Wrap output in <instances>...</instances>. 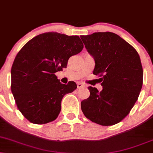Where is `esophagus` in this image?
<instances>
[{
    "instance_id": "34e87169",
    "label": "esophagus",
    "mask_w": 153,
    "mask_h": 153,
    "mask_svg": "<svg viewBox=\"0 0 153 153\" xmlns=\"http://www.w3.org/2000/svg\"><path fill=\"white\" fill-rule=\"evenodd\" d=\"M84 87H85V85L82 84V83H80V82H78V84H77V88H78V89H80L82 88H84Z\"/></svg>"
}]
</instances>
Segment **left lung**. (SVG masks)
Returning <instances> with one entry per match:
<instances>
[{
	"mask_svg": "<svg viewBox=\"0 0 153 153\" xmlns=\"http://www.w3.org/2000/svg\"><path fill=\"white\" fill-rule=\"evenodd\" d=\"M95 62L93 74L102 77V90L89 87L90 95L81 102L84 115L97 124L112 126L124 119L138 100L143 71L138 52L112 32L80 36Z\"/></svg>",
	"mask_w": 153,
	"mask_h": 153,
	"instance_id": "left-lung-1",
	"label": "left lung"
}]
</instances>
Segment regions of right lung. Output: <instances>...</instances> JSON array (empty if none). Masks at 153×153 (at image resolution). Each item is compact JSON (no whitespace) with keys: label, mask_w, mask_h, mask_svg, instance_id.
Listing matches in <instances>:
<instances>
[{"label":"right lung","mask_w":153,"mask_h":153,"mask_svg":"<svg viewBox=\"0 0 153 153\" xmlns=\"http://www.w3.org/2000/svg\"><path fill=\"white\" fill-rule=\"evenodd\" d=\"M78 36L46 32L23 46L11 69V91L17 108L31 123L54 121L61 109L63 96L77 88L75 82L62 84L54 74L66 68L69 58L80 53Z\"/></svg>","instance_id":"obj_1"}]
</instances>
